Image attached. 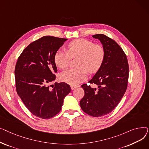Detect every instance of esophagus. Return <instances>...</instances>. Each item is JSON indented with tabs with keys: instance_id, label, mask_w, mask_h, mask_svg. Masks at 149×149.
<instances>
[{
	"instance_id": "esophagus-1",
	"label": "esophagus",
	"mask_w": 149,
	"mask_h": 149,
	"mask_svg": "<svg viewBox=\"0 0 149 149\" xmlns=\"http://www.w3.org/2000/svg\"><path fill=\"white\" fill-rule=\"evenodd\" d=\"M79 86H75V85H72V86H70V88H71V89L72 90H74L75 88H78Z\"/></svg>"
}]
</instances>
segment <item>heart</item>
<instances>
[{
  "instance_id": "1",
  "label": "heart",
  "mask_w": 149,
  "mask_h": 149,
  "mask_svg": "<svg viewBox=\"0 0 149 149\" xmlns=\"http://www.w3.org/2000/svg\"><path fill=\"white\" fill-rule=\"evenodd\" d=\"M76 68H70L62 72L61 80L68 84L76 85L86 79L88 72L94 73L102 66L105 51L100 45L83 38L70 42L68 51L58 50L54 56L56 66L61 69L68 68L72 57H77Z\"/></svg>"
}]
</instances>
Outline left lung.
I'll list each match as a JSON object with an SVG mask.
<instances>
[{"mask_svg":"<svg viewBox=\"0 0 149 149\" xmlns=\"http://www.w3.org/2000/svg\"><path fill=\"white\" fill-rule=\"evenodd\" d=\"M92 37L103 45L105 57L102 66L89 81L98 88L83 84L84 96L80 105L85 113L99 117L111 113L120 102L127 89L129 69L126 54L116 42L104 34Z\"/></svg>","mask_w":149,"mask_h":149,"instance_id":"8db88e82","label":"left lung"}]
</instances>
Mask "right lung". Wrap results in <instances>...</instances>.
Instances as JSON below:
<instances>
[{
    "instance_id": "1",
    "label": "right lung",
    "mask_w": 149,
    "mask_h": 149,
    "mask_svg": "<svg viewBox=\"0 0 149 149\" xmlns=\"http://www.w3.org/2000/svg\"><path fill=\"white\" fill-rule=\"evenodd\" d=\"M67 40L53 36L39 38L23 51L15 65L17 94L28 110L38 118L49 119L57 115L70 92L69 85L64 82L49 86L56 80L54 73L57 72L55 54Z\"/></svg>"
}]
</instances>
